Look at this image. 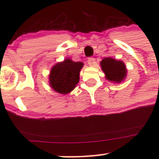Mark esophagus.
Segmentation results:
<instances>
[{"instance_id": "obj_1", "label": "esophagus", "mask_w": 159, "mask_h": 159, "mask_svg": "<svg viewBox=\"0 0 159 159\" xmlns=\"http://www.w3.org/2000/svg\"><path fill=\"white\" fill-rule=\"evenodd\" d=\"M95 63V59L94 57H89L88 59V64L89 65V66H93Z\"/></svg>"}]
</instances>
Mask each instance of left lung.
Returning <instances> with one entry per match:
<instances>
[{
	"mask_svg": "<svg viewBox=\"0 0 159 159\" xmlns=\"http://www.w3.org/2000/svg\"><path fill=\"white\" fill-rule=\"evenodd\" d=\"M101 67L105 72L106 79L111 82L120 83L125 78L127 69L121 61H117L112 57H105L101 61Z\"/></svg>",
	"mask_w": 159,
	"mask_h": 159,
	"instance_id": "obj_1",
	"label": "left lung"
}]
</instances>
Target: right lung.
<instances>
[{
    "label": "right lung",
    "instance_id": "right-lung-1",
    "mask_svg": "<svg viewBox=\"0 0 159 159\" xmlns=\"http://www.w3.org/2000/svg\"><path fill=\"white\" fill-rule=\"evenodd\" d=\"M84 64L75 62L70 58L56 64L49 75V83L51 89L60 94L70 92L79 82L80 70Z\"/></svg>",
    "mask_w": 159,
    "mask_h": 159
}]
</instances>
